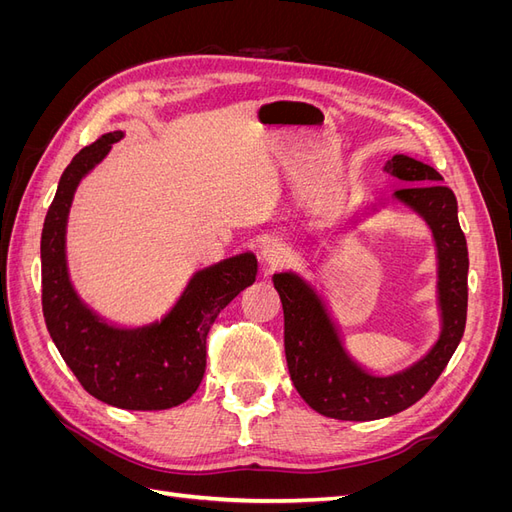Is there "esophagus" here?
<instances>
[{"label": "esophagus", "mask_w": 512, "mask_h": 512, "mask_svg": "<svg viewBox=\"0 0 512 512\" xmlns=\"http://www.w3.org/2000/svg\"><path fill=\"white\" fill-rule=\"evenodd\" d=\"M288 258H290L288 245H284L280 241H269V243H265V247H262V260H265V265H269L271 269L286 265Z\"/></svg>", "instance_id": "1"}]
</instances>
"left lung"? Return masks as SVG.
I'll return each instance as SVG.
<instances>
[{"label": "left lung", "instance_id": "obj_1", "mask_svg": "<svg viewBox=\"0 0 512 512\" xmlns=\"http://www.w3.org/2000/svg\"><path fill=\"white\" fill-rule=\"evenodd\" d=\"M386 173L412 188L393 192L397 203L414 211L431 230L436 245V299L440 335L421 359L393 374H374L346 350L339 324L322 294L294 271L273 275L284 307V348L290 380L305 404L337 421H376L410 408L444 371L457 350L468 316V243L457 220V198L436 168L397 153L384 164ZM376 203L350 220L380 211Z\"/></svg>", "mask_w": 512, "mask_h": 512}]
</instances>
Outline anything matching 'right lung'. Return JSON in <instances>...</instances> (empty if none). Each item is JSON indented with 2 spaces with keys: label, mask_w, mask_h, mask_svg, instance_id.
Here are the masks:
<instances>
[{
  "label": "right lung",
  "mask_w": 512,
  "mask_h": 512,
  "mask_svg": "<svg viewBox=\"0 0 512 512\" xmlns=\"http://www.w3.org/2000/svg\"><path fill=\"white\" fill-rule=\"evenodd\" d=\"M121 138V130L102 134L76 153L59 179L40 241L42 312L61 359L89 395L121 410H168L203 382L211 324L256 282L258 260L243 252L196 271L175 305L143 327H119L94 312L70 280L68 215L83 177Z\"/></svg>",
  "instance_id": "obj_1"
}]
</instances>
